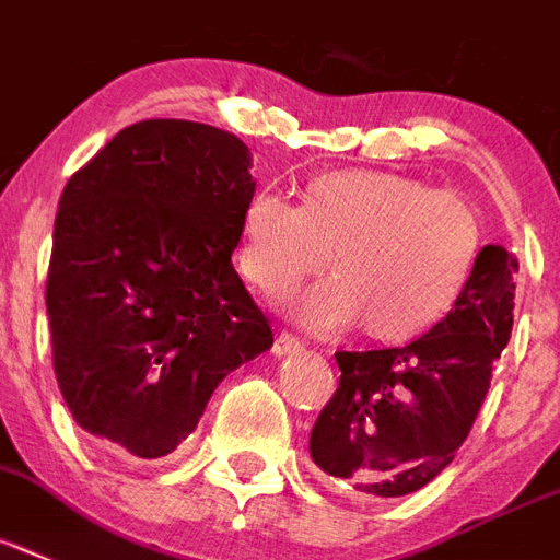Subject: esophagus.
I'll use <instances>...</instances> for the list:
<instances>
[{
	"mask_svg": "<svg viewBox=\"0 0 560 560\" xmlns=\"http://www.w3.org/2000/svg\"><path fill=\"white\" fill-rule=\"evenodd\" d=\"M303 349V343H300L298 337L291 335V331H280V335L275 337V346H271V352L280 358V354H294Z\"/></svg>",
	"mask_w": 560,
	"mask_h": 560,
	"instance_id": "obj_1",
	"label": "esophagus"
}]
</instances>
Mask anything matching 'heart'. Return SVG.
Listing matches in <instances>:
<instances>
[{
  "label": "heart",
  "mask_w": 560,
  "mask_h": 560,
  "mask_svg": "<svg viewBox=\"0 0 560 560\" xmlns=\"http://www.w3.org/2000/svg\"><path fill=\"white\" fill-rule=\"evenodd\" d=\"M483 252L478 208L400 174L343 168L317 174L291 206L271 191L243 211L240 271L262 294L317 275L329 280L291 300L317 331L358 323L374 343H406L452 312Z\"/></svg>",
  "instance_id": "obj_1"
}]
</instances>
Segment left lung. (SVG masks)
Listing matches in <instances>:
<instances>
[{
    "label": "left lung",
    "mask_w": 560,
    "mask_h": 560,
    "mask_svg": "<svg viewBox=\"0 0 560 560\" xmlns=\"http://www.w3.org/2000/svg\"><path fill=\"white\" fill-rule=\"evenodd\" d=\"M518 260L483 246L452 312L397 349L337 352L340 386L308 452L331 487L363 501L418 492L452 464L512 335Z\"/></svg>",
    "instance_id": "1"
}]
</instances>
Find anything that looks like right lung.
<instances>
[{"mask_svg": "<svg viewBox=\"0 0 560 560\" xmlns=\"http://www.w3.org/2000/svg\"><path fill=\"white\" fill-rule=\"evenodd\" d=\"M246 142L214 125L142 119L65 186L45 306L73 420L105 450L163 457L208 397L271 349L231 252L254 197Z\"/></svg>", "mask_w": 560, "mask_h": 560, "instance_id": "add662e5", "label": "right lung"}]
</instances>
